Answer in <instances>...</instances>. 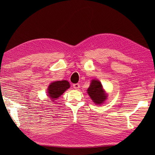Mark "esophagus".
<instances>
[{"label":"esophagus","mask_w":155,"mask_h":155,"mask_svg":"<svg viewBox=\"0 0 155 155\" xmlns=\"http://www.w3.org/2000/svg\"><path fill=\"white\" fill-rule=\"evenodd\" d=\"M73 88H74V89H78V88H80V84L78 83H76V84H73Z\"/></svg>","instance_id":"34e87169"}]
</instances>
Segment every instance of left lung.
<instances>
[{"mask_svg":"<svg viewBox=\"0 0 155 155\" xmlns=\"http://www.w3.org/2000/svg\"><path fill=\"white\" fill-rule=\"evenodd\" d=\"M87 93L91 99L95 104H100L106 100L107 97L106 93L103 88L101 83L98 81L93 80L91 82L89 88H88Z\"/></svg>","mask_w":155,"mask_h":155,"instance_id":"left-lung-1","label":"left lung"}]
</instances>
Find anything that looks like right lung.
Wrapping results in <instances>:
<instances>
[{"label":"right lung","instance_id":"obj_1","mask_svg":"<svg viewBox=\"0 0 155 155\" xmlns=\"http://www.w3.org/2000/svg\"><path fill=\"white\" fill-rule=\"evenodd\" d=\"M69 87H70V84L67 81L64 80L53 82L49 85L48 88V96L52 99L55 100L56 98L61 96V94Z\"/></svg>","mask_w":155,"mask_h":155}]
</instances>
